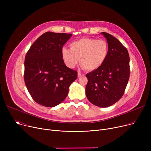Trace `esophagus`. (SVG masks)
I'll use <instances>...</instances> for the list:
<instances>
[{
  "label": "esophagus",
  "mask_w": 151,
  "mask_h": 151,
  "mask_svg": "<svg viewBox=\"0 0 151 151\" xmlns=\"http://www.w3.org/2000/svg\"><path fill=\"white\" fill-rule=\"evenodd\" d=\"M83 75H84L81 74L80 72H78V77H81V76H83Z\"/></svg>",
  "instance_id": "esophagus-1"
}]
</instances>
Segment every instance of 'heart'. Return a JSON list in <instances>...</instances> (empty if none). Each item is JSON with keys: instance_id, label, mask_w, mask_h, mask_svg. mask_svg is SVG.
Listing matches in <instances>:
<instances>
[{"instance_id": "obj_1", "label": "heart", "mask_w": 151, "mask_h": 151, "mask_svg": "<svg viewBox=\"0 0 151 151\" xmlns=\"http://www.w3.org/2000/svg\"><path fill=\"white\" fill-rule=\"evenodd\" d=\"M70 50L62 49V58L65 65L73 68L78 64L86 70L93 71L100 67L106 60L108 54V45L103 40L83 38L70 45Z\"/></svg>"}]
</instances>
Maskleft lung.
Segmentation results:
<instances>
[{"label": "left lung", "instance_id": "1", "mask_svg": "<svg viewBox=\"0 0 151 151\" xmlns=\"http://www.w3.org/2000/svg\"><path fill=\"white\" fill-rule=\"evenodd\" d=\"M108 54L103 65L86 75V95L94 105L106 108L122 97L130 77V58L127 50L118 40L106 32Z\"/></svg>", "mask_w": 151, "mask_h": 151}]
</instances>
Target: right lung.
<instances>
[{
  "mask_svg": "<svg viewBox=\"0 0 151 151\" xmlns=\"http://www.w3.org/2000/svg\"><path fill=\"white\" fill-rule=\"evenodd\" d=\"M71 34L47 32L27 51L24 61V82L34 100L46 107L60 104L67 97L77 71L67 67L62 58V47Z\"/></svg>",
  "mask_w": 151,
  "mask_h": 151,
  "instance_id": "add662e5",
  "label": "right lung"
}]
</instances>
